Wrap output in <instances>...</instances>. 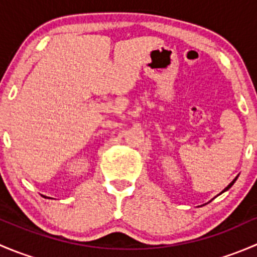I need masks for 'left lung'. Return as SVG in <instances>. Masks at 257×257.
Segmentation results:
<instances>
[{
	"label": "left lung",
	"instance_id": "left-lung-1",
	"mask_svg": "<svg viewBox=\"0 0 257 257\" xmlns=\"http://www.w3.org/2000/svg\"><path fill=\"white\" fill-rule=\"evenodd\" d=\"M236 179H237V177H236V178H235V179H234V180H232V181H231V183H230V184H229V185H227V186H226V188H225V189H224V190H222V191H221V193H220V194H222V193H224V191L229 190V189H230V188H231V186H232V185H234V183H235V181H236Z\"/></svg>",
	"mask_w": 257,
	"mask_h": 257
}]
</instances>
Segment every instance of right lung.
<instances>
[{"mask_svg":"<svg viewBox=\"0 0 257 257\" xmlns=\"http://www.w3.org/2000/svg\"><path fill=\"white\" fill-rule=\"evenodd\" d=\"M45 198H47V196H45ZM47 199H49V198H47Z\"/></svg>","mask_w":257,"mask_h":257,"instance_id":"right-lung-1","label":"right lung"}]
</instances>
